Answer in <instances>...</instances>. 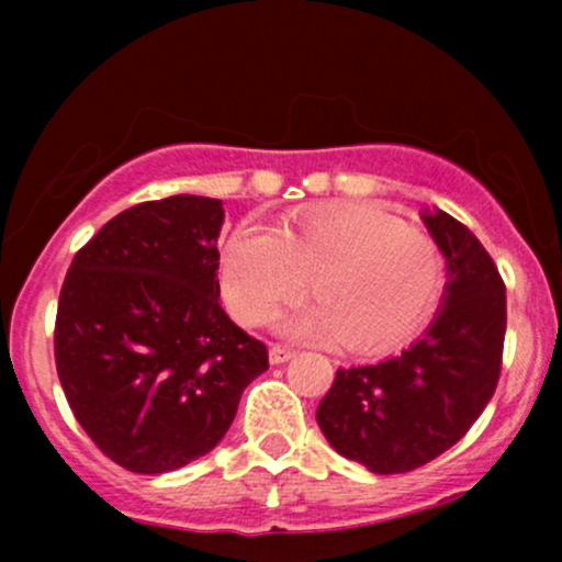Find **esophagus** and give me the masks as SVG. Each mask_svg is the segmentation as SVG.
Returning a JSON list of instances; mask_svg holds the SVG:
<instances>
[{
	"instance_id": "obj_1",
	"label": "esophagus",
	"mask_w": 562,
	"mask_h": 562,
	"mask_svg": "<svg viewBox=\"0 0 562 562\" xmlns=\"http://www.w3.org/2000/svg\"><path fill=\"white\" fill-rule=\"evenodd\" d=\"M293 353H295V348H290L285 344H272V346H269V359H272V364L288 362V359L293 357Z\"/></svg>"
}]
</instances>
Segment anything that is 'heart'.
Masks as SVG:
<instances>
[{
    "instance_id": "1",
    "label": "heart",
    "mask_w": 562,
    "mask_h": 562,
    "mask_svg": "<svg viewBox=\"0 0 562 562\" xmlns=\"http://www.w3.org/2000/svg\"><path fill=\"white\" fill-rule=\"evenodd\" d=\"M218 277L229 312L245 325L272 319L312 277L319 303L290 314L288 330L378 353L404 344L428 314L441 254L385 211L340 205L282 229L243 222L224 243Z\"/></svg>"
}]
</instances>
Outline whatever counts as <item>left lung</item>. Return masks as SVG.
Masks as SVG:
<instances>
[{"instance_id":"1","label":"left lung","mask_w":562,"mask_h":562,"mask_svg":"<svg viewBox=\"0 0 562 562\" xmlns=\"http://www.w3.org/2000/svg\"><path fill=\"white\" fill-rule=\"evenodd\" d=\"M449 282L430 330L398 357L338 370L317 406L330 447L378 475L409 473L454 447L492 402L502 372L507 299L499 269L454 216H423Z\"/></svg>"}]
</instances>
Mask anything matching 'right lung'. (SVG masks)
I'll use <instances>...</instances> for the list:
<instances>
[{"label":"right lung","mask_w":562,"mask_h":562,"mask_svg":"<svg viewBox=\"0 0 562 562\" xmlns=\"http://www.w3.org/2000/svg\"><path fill=\"white\" fill-rule=\"evenodd\" d=\"M222 200L171 195L121 211L70 261L55 367L94 447L132 473L209 454L269 351L218 303Z\"/></svg>","instance_id":"obj_1"}]
</instances>
